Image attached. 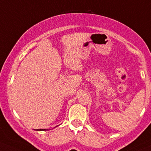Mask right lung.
<instances>
[{
	"instance_id": "1",
	"label": "right lung",
	"mask_w": 151,
	"mask_h": 151,
	"mask_svg": "<svg viewBox=\"0 0 151 151\" xmlns=\"http://www.w3.org/2000/svg\"><path fill=\"white\" fill-rule=\"evenodd\" d=\"M38 131H39V130H38ZM40 131H46V130H45V129H44V130H43V129H42V130H41V129H40Z\"/></svg>"
}]
</instances>
